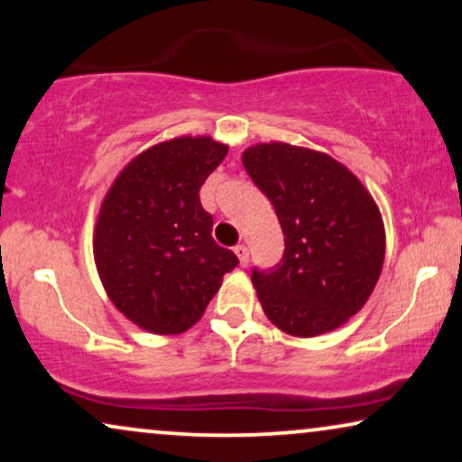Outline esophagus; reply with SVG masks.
<instances>
[{"mask_svg": "<svg viewBox=\"0 0 462 462\" xmlns=\"http://www.w3.org/2000/svg\"><path fill=\"white\" fill-rule=\"evenodd\" d=\"M233 252H236V254H237L239 264H242V267H245V264H248V261H250L248 248H245L244 244H239V245H236V248H233Z\"/></svg>", "mask_w": 462, "mask_h": 462, "instance_id": "esophagus-1", "label": "esophagus"}]
</instances>
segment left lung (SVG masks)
Listing matches in <instances>:
<instances>
[{
  "mask_svg": "<svg viewBox=\"0 0 462 462\" xmlns=\"http://www.w3.org/2000/svg\"><path fill=\"white\" fill-rule=\"evenodd\" d=\"M245 172L283 231L282 261L252 269L267 318L292 337L343 326L374 290L384 261L381 212L343 163L319 151L264 143L244 151Z\"/></svg>",
  "mask_w": 462,
  "mask_h": 462,
  "instance_id": "8db88e82",
  "label": "left lung"
}]
</instances>
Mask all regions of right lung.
Wrapping results in <instances>:
<instances>
[{"mask_svg": "<svg viewBox=\"0 0 462 462\" xmlns=\"http://www.w3.org/2000/svg\"><path fill=\"white\" fill-rule=\"evenodd\" d=\"M229 147L182 136L132 160L113 182L94 233V261L119 311L143 330L179 334L204 315L237 256L212 239L199 189Z\"/></svg>", "mask_w": 462, "mask_h": 462, "instance_id": "1", "label": "right lung"}]
</instances>
